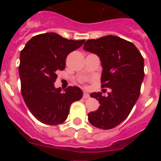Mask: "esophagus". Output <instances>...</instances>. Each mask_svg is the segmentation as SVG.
Masks as SVG:
<instances>
[{"label":"esophagus","mask_w":161,"mask_h":161,"mask_svg":"<svg viewBox=\"0 0 161 161\" xmlns=\"http://www.w3.org/2000/svg\"><path fill=\"white\" fill-rule=\"evenodd\" d=\"M83 98H85V99H88V98H89V94H88L87 93H84Z\"/></svg>","instance_id":"1"}]
</instances>
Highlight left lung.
Returning a JSON list of instances; mask_svg holds the SVG:
<instances>
[{"label": "left lung", "mask_w": 161, "mask_h": 161, "mask_svg": "<svg viewBox=\"0 0 161 161\" xmlns=\"http://www.w3.org/2000/svg\"><path fill=\"white\" fill-rule=\"evenodd\" d=\"M84 49L100 57L102 88L111 89L107 97L101 92L91 93L101 106L88 114V119L97 128L112 129L128 117L139 98L144 77L143 57L132 42L113 35L87 40Z\"/></svg>", "instance_id": "1"}]
</instances>
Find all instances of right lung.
Listing matches in <instances>:
<instances>
[{
    "instance_id": "right-lung-1",
    "label": "right lung",
    "mask_w": 161,
    "mask_h": 161,
    "mask_svg": "<svg viewBox=\"0 0 161 161\" xmlns=\"http://www.w3.org/2000/svg\"><path fill=\"white\" fill-rule=\"evenodd\" d=\"M85 40H72L55 33H45L30 39L20 55L19 75L24 102L35 119L47 125L63 123L74 102L83 92L69 86L65 93L55 89L57 72L63 71L68 54L80 47Z\"/></svg>"
}]
</instances>
